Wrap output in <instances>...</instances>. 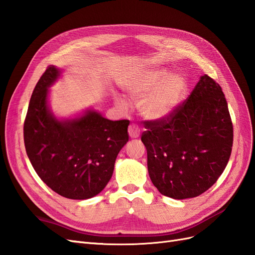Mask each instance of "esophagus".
I'll use <instances>...</instances> for the list:
<instances>
[{"instance_id": "1", "label": "esophagus", "mask_w": 255, "mask_h": 255, "mask_svg": "<svg viewBox=\"0 0 255 255\" xmlns=\"http://www.w3.org/2000/svg\"><path fill=\"white\" fill-rule=\"evenodd\" d=\"M128 135L130 138H138L140 135V128H138L137 125H130L128 127Z\"/></svg>"}]
</instances>
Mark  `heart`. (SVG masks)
Segmentation results:
<instances>
[{
    "mask_svg": "<svg viewBox=\"0 0 255 255\" xmlns=\"http://www.w3.org/2000/svg\"><path fill=\"white\" fill-rule=\"evenodd\" d=\"M122 88L130 100L139 102L138 109L143 118L151 121L168 119L180 109L188 91L187 80L165 68H149L126 78ZM119 109H126L125 99L114 96Z\"/></svg>",
    "mask_w": 255,
    "mask_h": 255,
    "instance_id": "obj_1",
    "label": "heart"
}]
</instances>
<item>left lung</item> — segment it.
Masks as SVG:
<instances>
[{"mask_svg": "<svg viewBox=\"0 0 255 255\" xmlns=\"http://www.w3.org/2000/svg\"><path fill=\"white\" fill-rule=\"evenodd\" d=\"M142 134L150 179L161 195L198 197L218 180L233 145V126L221 87L204 74L171 117L146 121Z\"/></svg>", "mask_w": 255, "mask_h": 255, "instance_id": "8db88e82", "label": "left lung"}]
</instances>
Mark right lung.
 Listing matches in <instances>:
<instances>
[{
    "label": "right lung",
    "instance_id": "1",
    "mask_svg": "<svg viewBox=\"0 0 255 255\" xmlns=\"http://www.w3.org/2000/svg\"><path fill=\"white\" fill-rule=\"evenodd\" d=\"M50 66L30 97L24 122L26 154L35 171L58 195L73 200L97 196L110 182L118 153L128 141V120L112 121L94 107L57 117L50 88L63 74Z\"/></svg>",
    "mask_w": 255,
    "mask_h": 255
}]
</instances>
